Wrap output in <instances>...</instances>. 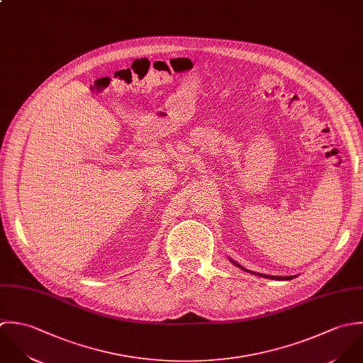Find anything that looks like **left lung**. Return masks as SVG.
<instances>
[{
	"instance_id": "obj_1",
	"label": "left lung",
	"mask_w": 363,
	"mask_h": 363,
	"mask_svg": "<svg viewBox=\"0 0 363 363\" xmlns=\"http://www.w3.org/2000/svg\"><path fill=\"white\" fill-rule=\"evenodd\" d=\"M237 268H240V269H242V271H245V272H248V274H252V275H257V277H261V278H267V279H274V281H289V279H293V278H296L297 275H291V277H271V275H264V274H258V272H252V271H250V269H245L244 267H241L240 264H237L235 261H233V259H230Z\"/></svg>"
}]
</instances>
